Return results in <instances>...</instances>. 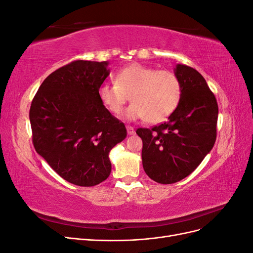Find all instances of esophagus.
Listing matches in <instances>:
<instances>
[{
    "label": "esophagus",
    "mask_w": 253,
    "mask_h": 253,
    "mask_svg": "<svg viewBox=\"0 0 253 253\" xmlns=\"http://www.w3.org/2000/svg\"><path fill=\"white\" fill-rule=\"evenodd\" d=\"M126 131H127L128 135H134L135 134V129L131 126H126Z\"/></svg>",
    "instance_id": "1"
}]
</instances>
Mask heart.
<instances>
[{
	"label": "heart",
	"mask_w": 253,
	"mask_h": 253,
	"mask_svg": "<svg viewBox=\"0 0 253 253\" xmlns=\"http://www.w3.org/2000/svg\"><path fill=\"white\" fill-rule=\"evenodd\" d=\"M181 93V82L174 72L139 63L121 68L114 83H103L98 88L99 99L112 114H120L131 97L133 103L126 109V117L145 118L150 124H158L172 115Z\"/></svg>",
	"instance_id": "obj_1"
}]
</instances>
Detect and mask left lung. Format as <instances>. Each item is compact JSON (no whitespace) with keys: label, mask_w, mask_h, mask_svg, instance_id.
Returning <instances> with one entry per match:
<instances>
[{"label":"left lung","mask_w":253,"mask_h":253,"mask_svg":"<svg viewBox=\"0 0 253 253\" xmlns=\"http://www.w3.org/2000/svg\"><path fill=\"white\" fill-rule=\"evenodd\" d=\"M180 102L168 121L151 128H137L142 140V166L156 182L169 185L192 173L216 140L218 105L203 76L177 64Z\"/></svg>","instance_id":"8db88e82"}]
</instances>
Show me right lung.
Returning <instances> with one entry per match:
<instances>
[{
    "label": "right lung",
    "mask_w": 253,
    "mask_h": 253,
    "mask_svg": "<svg viewBox=\"0 0 253 253\" xmlns=\"http://www.w3.org/2000/svg\"><path fill=\"white\" fill-rule=\"evenodd\" d=\"M108 61L76 60L51 73L29 110L33 143L66 181L91 187L110 176V151L126 137L124 122L101 103Z\"/></svg>",
    "instance_id": "add662e5"
}]
</instances>
